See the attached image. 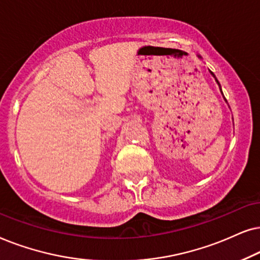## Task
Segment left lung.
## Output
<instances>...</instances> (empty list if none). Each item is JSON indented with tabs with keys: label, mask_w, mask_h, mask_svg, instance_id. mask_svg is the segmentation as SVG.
<instances>
[{
	"label": "left lung",
	"mask_w": 260,
	"mask_h": 260,
	"mask_svg": "<svg viewBox=\"0 0 260 260\" xmlns=\"http://www.w3.org/2000/svg\"><path fill=\"white\" fill-rule=\"evenodd\" d=\"M199 57H200V55H199ZM200 58H201V57H200ZM210 74H212V75L214 76V78H215V81H216V83H217V84H219V85H220V83H219V81H217V79H216V77H215V75H214L212 71H210ZM220 89H221V86H220ZM221 92H222V91H221Z\"/></svg>",
	"instance_id": "left-lung-1"
}]
</instances>
